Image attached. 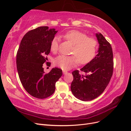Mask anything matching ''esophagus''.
Segmentation results:
<instances>
[{"mask_svg":"<svg viewBox=\"0 0 131 131\" xmlns=\"http://www.w3.org/2000/svg\"><path fill=\"white\" fill-rule=\"evenodd\" d=\"M67 73V71H66V70H63V74H66Z\"/></svg>","mask_w":131,"mask_h":131,"instance_id":"esophagus-1","label":"esophagus"}]
</instances>
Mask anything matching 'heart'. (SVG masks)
I'll return each instance as SVG.
<instances>
[{"label": "heart", "instance_id": "heart-1", "mask_svg": "<svg viewBox=\"0 0 131 131\" xmlns=\"http://www.w3.org/2000/svg\"><path fill=\"white\" fill-rule=\"evenodd\" d=\"M65 40L73 45L71 50L72 56L59 55L55 58L54 64L64 70H68L78 64L81 65L90 63L96 56L98 41L96 39L89 37L85 33L78 30H70L62 35ZM59 38L54 37L50 43V50L53 53L58 51Z\"/></svg>", "mask_w": 131, "mask_h": 131}]
</instances>
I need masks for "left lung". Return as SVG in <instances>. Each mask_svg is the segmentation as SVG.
<instances>
[{
    "mask_svg": "<svg viewBox=\"0 0 131 131\" xmlns=\"http://www.w3.org/2000/svg\"><path fill=\"white\" fill-rule=\"evenodd\" d=\"M100 43L98 53L90 63L80 69L72 72L73 81L71 91L79 100L89 101L96 98L104 92L112 77L114 70L112 46L101 33L96 34Z\"/></svg>",
    "mask_w": 131,
    "mask_h": 131,
    "instance_id": "8db88e82",
    "label": "left lung"
}]
</instances>
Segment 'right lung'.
Instances as JSON below:
<instances>
[{
    "label": "right lung",
    "mask_w": 131,
    "mask_h": 131,
    "mask_svg": "<svg viewBox=\"0 0 131 131\" xmlns=\"http://www.w3.org/2000/svg\"><path fill=\"white\" fill-rule=\"evenodd\" d=\"M57 31L42 26L24 35L16 55L17 69L20 81L27 92L39 99L50 97L55 91V84L62 75V69H52L45 73L43 64L50 52V43Z\"/></svg>",
    "instance_id": "add662e5"
}]
</instances>
